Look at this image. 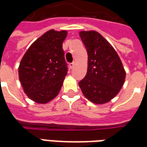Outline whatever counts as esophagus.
I'll return each instance as SVG.
<instances>
[{"label": "esophagus", "mask_w": 147, "mask_h": 147, "mask_svg": "<svg viewBox=\"0 0 147 147\" xmlns=\"http://www.w3.org/2000/svg\"><path fill=\"white\" fill-rule=\"evenodd\" d=\"M76 62L74 61V62H72V63H71V64H69V66H70L71 68H73V67L76 66Z\"/></svg>", "instance_id": "1"}]
</instances>
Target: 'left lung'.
Instances as JSON below:
<instances>
[{"label": "left lung", "instance_id": "1", "mask_svg": "<svg viewBox=\"0 0 147 147\" xmlns=\"http://www.w3.org/2000/svg\"><path fill=\"white\" fill-rule=\"evenodd\" d=\"M80 36L88 55L86 76L79 83L85 98L98 105L110 102L120 92L126 78L119 55L95 30H82Z\"/></svg>", "mask_w": 147, "mask_h": 147}]
</instances>
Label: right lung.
I'll list each match as a JSON object with an SVG mask.
<instances>
[{
	"instance_id": "1",
	"label": "right lung",
	"mask_w": 147,
	"mask_h": 147,
	"mask_svg": "<svg viewBox=\"0 0 147 147\" xmlns=\"http://www.w3.org/2000/svg\"><path fill=\"white\" fill-rule=\"evenodd\" d=\"M67 31H46L30 45L19 66L24 93L32 101L46 104L54 99L67 75L62 44Z\"/></svg>"
}]
</instances>
